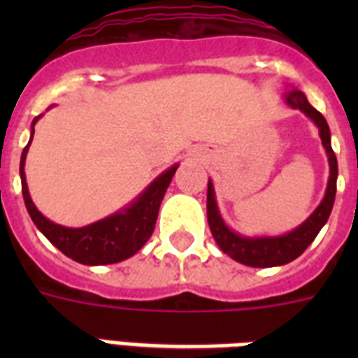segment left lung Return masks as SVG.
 <instances>
[{
	"mask_svg": "<svg viewBox=\"0 0 358 358\" xmlns=\"http://www.w3.org/2000/svg\"><path fill=\"white\" fill-rule=\"evenodd\" d=\"M284 100L289 108L299 109L306 117L314 120L317 128H320V137L325 146L329 157V169H331V176H329L327 191L323 196L322 204L314 210L310 217L306 219L305 223L299 224L297 229L284 236H275V238H245L224 224L221 213H219L217 202H215V191H213L212 180H208V224L212 230L213 239L217 241L219 249L223 250L224 255L234 258L239 264L250 267H275L284 266L295 260L306 250V247L316 239L317 232L323 229V224L327 223L331 210L334 204V195H336V176H338V163L334 156L333 146H331V129L317 109H314L308 103L306 96L301 91H288L284 94Z\"/></svg>",
	"mask_w": 358,
	"mask_h": 358,
	"instance_id": "8db88e82",
	"label": "left lung"
}]
</instances>
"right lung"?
<instances>
[{"mask_svg": "<svg viewBox=\"0 0 358 358\" xmlns=\"http://www.w3.org/2000/svg\"><path fill=\"white\" fill-rule=\"evenodd\" d=\"M41 117H36L31 124V139L35 134V124ZM31 139L22 152L20 159V178H22V193H24L25 208L29 212L33 223L42 234L46 236L63 255L72 260L85 264V266H103V264H117L129 256H134L154 232L157 212L162 206L163 195L167 191L171 180L178 165H173L162 173L129 206L109 217L87 224L81 229H66L61 224L52 223L42 215L33 204L25 182V156L29 150Z\"/></svg>", "mask_w": 358, "mask_h": 358, "instance_id": "right-lung-1", "label": "right lung"}]
</instances>
